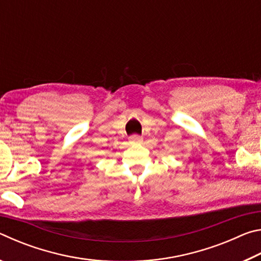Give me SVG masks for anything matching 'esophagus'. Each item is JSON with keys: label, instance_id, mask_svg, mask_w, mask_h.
Wrapping results in <instances>:
<instances>
[{"label": "esophagus", "instance_id": "1", "mask_svg": "<svg viewBox=\"0 0 261 261\" xmlns=\"http://www.w3.org/2000/svg\"><path fill=\"white\" fill-rule=\"evenodd\" d=\"M141 141H143V137L138 135H134L130 137V143H141Z\"/></svg>", "mask_w": 261, "mask_h": 261}]
</instances>
